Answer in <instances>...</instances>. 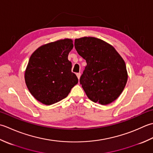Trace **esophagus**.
Listing matches in <instances>:
<instances>
[{
	"label": "esophagus",
	"instance_id": "obj_1",
	"mask_svg": "<svg viewBox=\"0 0 153 153\" xmlns=\"http://www.w3.org/2000/svg\"><path fill=\"white\" fill-rule=\"evenodd\" d=\"M80 75H81V74H80V73H76V76H77V78H78V79H80Z\"/></svg>",
	"mask_w": 153,
	"mask_h": 153
}]
</instances>
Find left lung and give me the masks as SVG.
<instances>
[{
	"instance_id": "left-lung-1",
	"label": "left lung",
	"mask_w": 153,
	"mask_h": 153,
	"mask_svg": "<svg viewBox=\"0 0 153 153\" xmlns=\"http://www.w3.org/2000/svg\"><path fill=\"white\" fill-rule=\"evenodd\" d=\"M74 47L87 63L80 83L88 98L101 105L116 100L128 78L123 58L113 46L94 37L75 39Z\"/></svg>"
}]
</instances>
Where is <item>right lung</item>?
<instances>
[{
    "instance_id": "right-lung-1",
    "label": "right lung",
    "mask_w": 153,
    "mask_h": 153,
    "mask_svg": "<svg viewBox=\"0 0 153 153\" xmlns=\"http://www.w3.org/2000/svg\"><path fill=\"white\" fill-rule=\"evenodd\" d=\"M73 48V40H57L40 46L31 55L25 71V82L37 101L51 105L66 98L78 83L71 72L68 55Z\"/></svg>"
}]
</instances>
